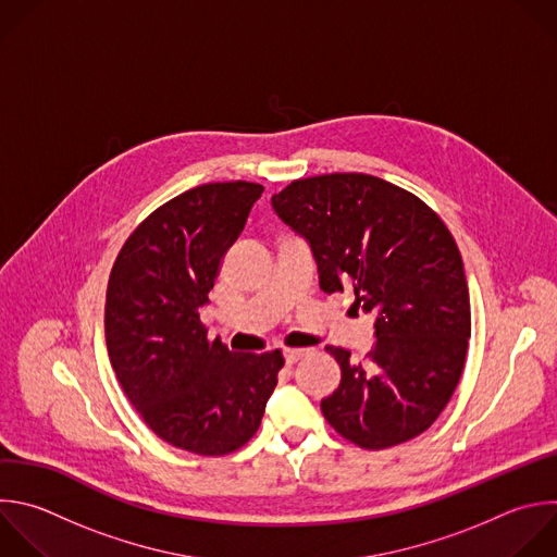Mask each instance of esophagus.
Returning a JSON list of instances; mask_svg holds the SVG:
<instances>
[{
  "instance_id": "esophagus-1",
  "label": "esophagus",
  "mask_w": 557,
  "mask_h": 557,
  "mask_svg": "<svg viewBox=\"0 0 557 557\" xmlns=\"http://www.w3.org/2000/svg\"><path fill=\"white\" fill-rule=\"evenodd\" d=\"M304 356H308V349H284V360H286V364H295V362L301 360Z\"/></svg>"
}]
</instances>
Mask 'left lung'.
Masks as SVG:
<instances>
[{
	"mask_svg": "<svg viewBox=\"0 0 557 557\" xmlns=\"http://www.w3.org/2000/svg\"><path fill=\"white\" fill-rule=\"evenodd\" d=\"M275 214L317 262L323 293L351 288L376 317L362 360L327 345L341 385L321 400L330 426L367 450L424 433L463 372L470 295L463 260L442 219L416 195L372 174L334 172L273 195Z\"/></svg>",
	"mask_w": 557,
	"mask_h": 557,
	"instance_id": "1",
	"label": "left lung"
}]
</instances>
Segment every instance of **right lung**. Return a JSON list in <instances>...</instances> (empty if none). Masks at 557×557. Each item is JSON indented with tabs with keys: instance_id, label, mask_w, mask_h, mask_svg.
Instances as JSON below:
<instances>
[{
	"instance_id": "1",
	"label": "right lung",
	"mask_w": 557,
	"mask_h": 557,
	"mask_svg": "<svg viewBox=\"0 0 557 557\" xmlns=\"http://www.w3.org/2000/svg\"><path fill=\"white\" fill-rule=\"evenodd\" d=\"M260 183H206L154 210L111 269L104 336L113 372L163 442L219 457L258 431L284 367L280 349L240 354L208 341L199 310L245 230Z\"/></svg>"
}]
</instances>
